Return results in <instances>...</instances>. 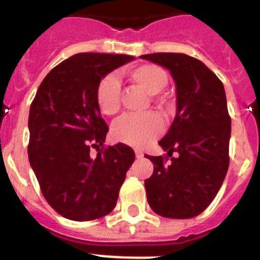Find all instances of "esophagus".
Wrapping results in <instances>:
<instances>
[{"label":"esophagus","instance_id":"obj_1","mask_svg":"<svg viewBox=\"0 0 260 260\" xmlns=\"http://www.w3.org/2000/svg\"><path fill=\"white\" fill-rule=\"evenodd\" d=\"M135 154H136V158H142V156H144V153H142V151H140V150H135Z\"/></svg>","mask_w":260,"mask_h":260}]
</instances>
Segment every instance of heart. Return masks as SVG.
Listing matches in <instances>:
<instances>
[{
    "label": "heart",
    "mask_w": 260,
    "mask_h": 260,
    "mask_svg": "<svg viewBox=\"0 0 260 260\" xmlns=\"http://www.w3.org/2000/svg\"><path fill=\"white\" fill-rule=\"evenodd\" d=\"M128 78L147 94L162 92L168 84V75L162 67L145 63L128 70ZM95 100L102 114L115 115L120 107V81L115 74H109L98 83ZM163 131V121L155 113L142 115H124L114 123V139L131 146L142 147Z\"/></svg>",
    "instance_id": "obj_1"
}]
</instances>
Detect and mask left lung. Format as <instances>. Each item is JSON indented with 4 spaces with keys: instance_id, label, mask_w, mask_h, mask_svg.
I'll return each mask as SVG.
<instances>
[{
    "instance_id": "1",
    "label": "left lung",
    "mask_w": 260,
    "mask_h": 260,
    "mask_svg": "<svg viewBox=\"0 0 260 260\" xmlns=\"http://www.w3.org/2000/svg\"><path fill=\"white\" fill-rule=\"evenodd\" d=\"M140 58L167 69L176 86V115L158 142L171 160L146 155L154 165L145 180L147 202L160 216H197L212 202L228 171L231 118L224 85L205 63L182 53Z\"/></svg>"
}]
</instances>
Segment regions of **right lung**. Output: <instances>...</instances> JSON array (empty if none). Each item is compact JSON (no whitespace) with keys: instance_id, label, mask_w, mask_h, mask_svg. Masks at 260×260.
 <instances>
[{"instance_id":"right-lung-1","label":"right lung","mask_w":260,"mask_h":260,"mask_svg":"<svg viewBox=\"0 0 260 260\" xmlns=\"http://www.w3.org/2000/svg\"><path fill=\"white\" fill-rule=\"evenodd\" d=\"M132 55L79 53L51 70L29 109L28 158L49 205L75 221L111 212L135 151L116 144L100 150L109 127L95 100L98 83Z\"/></svg>"}]
</instances>
